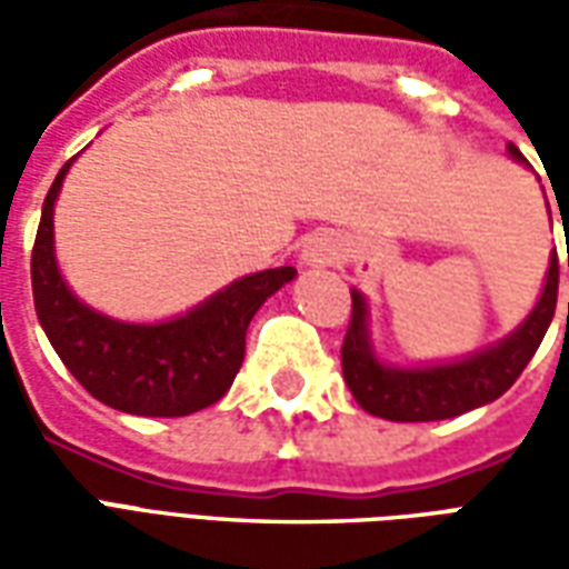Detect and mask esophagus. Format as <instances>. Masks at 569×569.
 I'll return each instance as SVG.
<instances>
[{"label": "esophagus", "instance_id": "obj_1", "mask_svg": "<svg viewBox=\"0 0 569 569\" xmlns=\"http://www.w3.org/2000/svg\"><path fill=\"white\" fill-rule=\"evenodd\" d=\"M335 259H341V243L335 237L320 234L305 247V261L308 264H332Z\"/></svg>", "mask_w": 569, "mask_h": 569}]
</instances>
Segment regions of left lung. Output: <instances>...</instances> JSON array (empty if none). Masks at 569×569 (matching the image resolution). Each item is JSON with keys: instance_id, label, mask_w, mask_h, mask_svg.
<instances>
[{"instance_id": "left-lung-1", "label": "left lung", "mask_w": 569, "mask_h": 569, "mask_svg": "<svg viewBox=\"0 0 569 569\" xmlns=\"http://www.w3.org/2000/svg\"><path fill=\"white\" fill-rule=\"evenodd\" d=\"M509 154L525 161V154L509 142ZM569 268V261H567ZM353 313L347 326L345 347H341V369L350 393L369 415L399 423H420V420H448L466 415L478 406L500 399L518 375L527 369L537 347L549 332V322L558 305V256L551 252L546 286L537 308L530 310L518 329L500 345L478 350L472 357L423 369H396L375 357L369 338V305L362 292H350ZM569 313V301H567Z\"/></svg>"}]
</instances>
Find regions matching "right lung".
<instances>
[{"label": "right lung", "instance_id": "1", "mask_svg": "<svg viewBox=\"0 0 569 569\" xmlns=\"http://www.w3.org/2000/svg\"><path fill=\"white\" fill-rule=\"evenodd\" d=\"M72 161L63 163L42 203L32 247V301L48 341L72 378L103 406L140 418H186L219 402L234 383L256 310L296 277V268L240 277L186 317L121 322L69 292L54 259V200Z\"/></svg>", "mask_w": 569, "mask_h": 569}]
</instances>
